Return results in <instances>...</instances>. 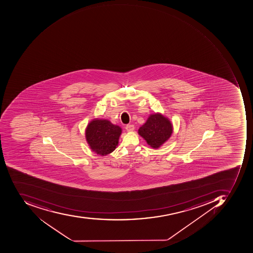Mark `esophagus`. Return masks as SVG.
<instances>
[{
  "label": "esophagus",
  "mask_w": 253,
  "mask_h": 253,
  "mask_svg": "<svg viewBox=\"0 0 253 253\" xmlns=\"http://www.w3.org/2000/svg\"><path fill=\"white\" fill-rule=\"evenodd\" d=\"M126 129L127 131H132V130H134V126L133 125H127L126 126Z\"/></svg>",
  "instance_id": "esophagus-1"
}]
</instances>
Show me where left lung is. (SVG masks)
<instances>
[{"mask_svg":"<svg viewBox=\"0 0 253 253\" xmlns=\"http://www.w3.org/2000/svg\"><path fill=\"white\" fill-rule=\"evenodd\" d=\"M172 132V126L168 119L160 114L151 115L138 133L153 148H158L166 142Z\"/></svg>","mask_w":253,"mask_h":253,"instance_id":"obj_1","label":"left lung"}]
</instances>
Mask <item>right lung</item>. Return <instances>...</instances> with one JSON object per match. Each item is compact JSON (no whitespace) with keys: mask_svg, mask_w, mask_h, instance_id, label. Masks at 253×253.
Here are the masks:
<instances>
[{"mask_svg":"<svg viewBox=\"0 0 253 253\" xmlns=\"http://www.w3.org/2000/svg\"><path fill=\"white\" fill-rule=\"evenodd\" d=\"M122 128L108 120L96 119L88 125L86 138L89 147L99 155L113 152L119 143Z\"/></svg>","mask_w":253,"mask_h":253,"instance_id":"1","label":"right lung"}]
</instances>
